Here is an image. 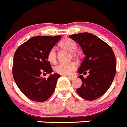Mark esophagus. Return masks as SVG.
<instances>
[{
  "label": "esophagus",
  "mask_w": 127,
  "mask_h": 127,
  "mask_svg": "<svg viewBox=\"0 0 127 127\" xmlns=\"http://www.w3.org/2000/svg\"><path fill=\"white\" fill-rule=\"evenodd\" d=\"M66 76L68 78H69L70 80H74V77L69 76Z\"/></svg>",
  "instance_id": "obj_1"
}]
</instances>
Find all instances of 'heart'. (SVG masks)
Returning <instances> with one entry per match:
<instances>
[{
    "label": "heart",
    "mask_w": 127,
    "mask_h": 127,
    "mask_svg": "<svg viewBox=\"0 0 127 127\" xmlns=\"http://www.w3.org/2000/svg\"><path fill=\"white\" fill-rule=\"evenodd\" d=\"M60 46L63 48L71 52H74L77 48V45L74 40L70 38H65L60 42ZM47 60L51 64H55L56 62V51L55 48H51L47 53ZM77 68L75 62H70L67 64H59L55 67L56 73L62 75H70Z\"/></svg>",
    "instance_id": "1"
}]
</instances>
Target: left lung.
<instances>
[{
  "label": "left lung",
  "instance_id": "obj_1",
  "mask_svg": "<svg viewBox=\"0 0 127 127\" xmlns=\"http://www.w3.org/2000/svg\"><path fill=\"white\" fill-rule=\"evenodd\" d=\"M69 37L78 43L85 57L78 69L82 86L76 91L83 99L93 101L99 98L109 89L116 72V62L114 53L108 44L96 36L89 32L71 34Z\"/></svg>",
  "mask_w": 127,
  "mask_h": 127
}]
</instances>
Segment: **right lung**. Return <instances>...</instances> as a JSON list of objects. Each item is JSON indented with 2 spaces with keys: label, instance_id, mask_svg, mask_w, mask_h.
<instances>
[{
  "label": "right lung",
  "instance_id": "obj_1",
  "mask_svg": "<svg viewBox=\"0 0 127 127\" xmlns=\"http://www.w3.org/2000/svg\"><path fill=\"white\" fill-rule=\"evenodd\" d=\"M61 38V36H36L18 47L13 61V76L15 83L28 98L42 102L54 93L58 74H51L47 79L42 74L53 72L47 60V53Z\"/></svg>",
  "mask_w": 127,
  "mask_h": 127
}]
</instances>
